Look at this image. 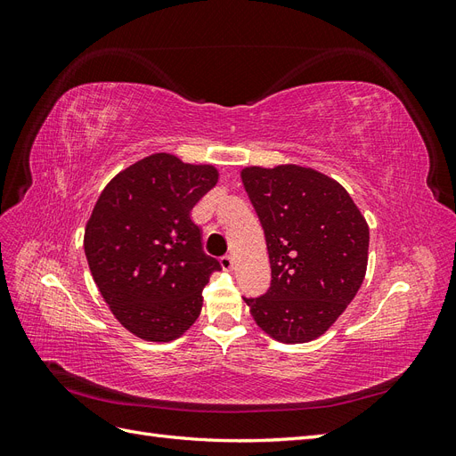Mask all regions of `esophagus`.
<instances>
[{
    "label": "esophagus",
    "instance_id": "34e87169",
    "mask_svg": "<svg viewBox=\"0 0 456 456\" xmlns=\"http://www.w3.org/2000/svg\"><path fill=\"white\" fill-rule=\"evenodd\" d=\"M220 266H223V270H224V272H230V270H233V256L226 255V256L220 258Z\"/></svg>",
    "mask_w": 456,
    "mask_h": 456
}]
</instances>
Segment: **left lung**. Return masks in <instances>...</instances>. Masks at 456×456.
<instances>
[{
    "instance_id": "1",
    "label": "left lung",
    "mask_w": 456,
    "mask_h": 456,
    "mask_svg": "<svg viewBox=\"0 0 456 456\" xmlns=\"http://www.w3.org/2000/svg\"><path fill=\"white\" fill-rule=\"evenodd\" d=\"M265 228L272 285L245 298L255 323L283 344L322 337L360 291L369 226L340 183L295 163L241 169Z\"/></svg>"
}]
</instances>
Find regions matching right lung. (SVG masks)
<instances>
[{"label": "right lung", "mask_w": 456, "mask_h": 456, "mask_svg": "<svg viewBox=\"0 0 456 456\" xmlns=\"http://www.w3.org/2000/svg\"><path fill=\"white\" fill-rule=\"evenodd\" d=\"M216 183L215 165L158 151L119 171L96 200L84 236L89 270L134 337L171 342L200 317L220 265L205 255L191 209Z\"/></svg>", "instance_id": "right-lung-1"}]
</instances>
